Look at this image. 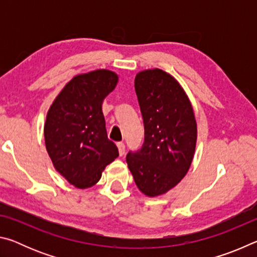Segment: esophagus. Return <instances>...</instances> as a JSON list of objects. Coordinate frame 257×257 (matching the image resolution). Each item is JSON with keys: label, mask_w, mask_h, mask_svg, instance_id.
<instances>
[{"label": "esophagus", "mask_w": 257, "mask_h": 257, "mask_svg": "<svg viewBox=\"0 0 257 257\" xmlns=\"http://www.w3.org/2000/svg\"><path fill=\"white\" fill-rule=\"evenodd\" d=\"M116 147H118V151H119V155L120 156H122L123 154H124V144L123 143H118V144H116Z\"/></svg>", "instance_id": "obj_1"}]
</instances>
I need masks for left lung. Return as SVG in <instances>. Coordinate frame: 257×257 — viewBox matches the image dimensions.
<instances>
[{
    "mask_svg": "<svg viewBox=\"0 0 257 257\" xmlns=\"http://www.w3.org/2000/svg\"><path fill=\"white\" fill-rule=\"evenodd\" d=\"M145 138L128 153V168L138 189L156 197L176 187L188 172L197 142V123L188 95L175 77L147 69L135 77Z\"/></svg>",
    "mask_w": 257,
    "mask_h": 257,
    "instance_id": "left-lung-1",
    "label": "left lung"
}]
</instances>
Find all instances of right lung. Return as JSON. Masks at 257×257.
<instances>
[{
	"instance_id": "obj_1",
	"label": "right lung",
	"mask_w": 257,
	"mask_h": 257,
	"mask_svg": "<svg viewBox=\"0 0 257 257\" xmlns=\"http://www.w3.org/2000/svg\"><path fill=\"white\" fill-rule=\"evenodd\" d=\"M119 77L107 69L80 73L68 81L52 103L44 123L46 151L64 179L85 189L101 179L118 149L107 138L102 111L104 98Z\"/></svg>"
}]
</instances>
